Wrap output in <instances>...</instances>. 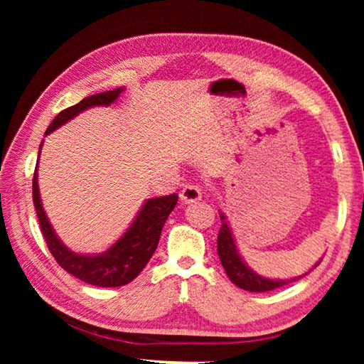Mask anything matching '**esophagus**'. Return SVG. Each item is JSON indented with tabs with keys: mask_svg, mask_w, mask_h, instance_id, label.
<instances>
[{
	"mask_svg": "<svg viewBox=\"0 0 364 364\" xmlns=\"http://www.w3.org/2000/svg\"><path fill=\"white\" fill-rule=\"evenodd\" d=\"M202 199V189L199 184H186L180 191V200L183 204H193V202H199Z\"/></svg>",
	"mask_w": 364,
	"mask_h": 364,
	"instance_id": "esophagus-1",
	"label": "esophagus"
}]
</instances>
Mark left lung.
<instances>
[{
    "label": "left lung",
    "mask_w": 364,
    "mask_h": 364,
    "mask_svg": "<svg viewBox=\"0 0 364 364\" xmlns=\"http://www.w3.org/2000/svg\"><path fill=\"white\" fill-rule=\"evenodd\" d=\"M220 218H221V228L218 232L217 250H218L220 262L223 264L228 278L231 279L232 284H236L237 287H241L244 291H249V292H268V291H273V289L286 286L289 282H294L300 278H304V276L310 273V271H308V273L301 276H295V278H291V279L263 278V276L255 273V271L244 262L241 254H239L237 245L234 242L231 228L228 225L223 212H220ZM319 263H321V260H319L313 268H316Z\"/></svg>",
    "instance_id": "left-lung-1"
}]
</instances>
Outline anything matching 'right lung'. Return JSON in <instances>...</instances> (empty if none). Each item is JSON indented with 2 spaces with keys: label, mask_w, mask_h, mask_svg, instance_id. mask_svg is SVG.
Here are the masks:
<instances>
[{
  "label": "right lung",
  "mask_w": 364,
  "mask_h": 364,
  "mask_svg": "<svg viewBox=\"0 0 364 364\" xmlns=\"http://www.w3.org/2000/svg\"><path fill=\"white\" fill-rule=\"evenodd\" d=\"M123 90L125 88H117L106 91V93L85 97L83 101H80L75 106L59 112L56 119L51 122V125L48 127L45 134L58 130L59 127L65 125L67 122L72 120L73 117H77L86 109L96 106H110V104H114L119 100ZM41 146L43 144H40V149ZM32 189L35 210L36 215H38L41 232L45 236L49 252H51L53 257L56 258V262L67 273L97 287H120L136 278L147 264V262L151 260L154 252H156L162 228L178 202L176 194L147 199L138 212L136 218L133 220V223L119 241L114 245H110L102 254L88 255L77 254V252L70 250L58 237V234L54 232L41 204L38 188V165H36L33 173Z\"/></svg>",
  "instance_id": "1"
}]
</instances>
